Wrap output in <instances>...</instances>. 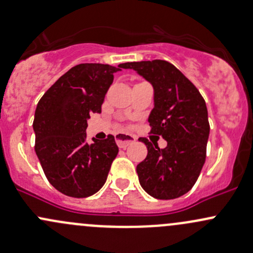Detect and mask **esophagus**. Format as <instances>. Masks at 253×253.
Returning a JSON list of instances; mask_svg holds the SVG:
<instances>
[{"mask_svg": "<svg viewBox=\"0 0 253 253\" xmlns=\"http://www.w3.org/2000/svg\"><path fill=\"white\" fill-rule=\"evenodd\" d=\"M116 141H117V145H118L119 148H126L127 146H130L131 143H134L136 140H135V137L132 136V135L121 132V134L116 135Z\"/></svg>", "mask_w": 253, "mask_h": 253, "instance_id": "34e87169", "label": "esophagus"}]
</instances>
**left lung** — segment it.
<instances>
[{
    "label": "left lung",
    "instance_id": "obj_1",
    "mask_svg": "<svg viewBox=\"0 0 253 253\" xmlns=\"http://www.w3.org/2000/svg\"><path fill=\"white\" fill-rule=\"evenodd\" d=\"M153 86L152 134L168 142L159 148L146 138L147 157L136 167L141 187L156 199H175L191 191L206 158L210 126L199 90L172 64L164 60L123 64Z\"/></svg>",
    "mask_w": 253,
    "mask_h": 253
}]
</instances>
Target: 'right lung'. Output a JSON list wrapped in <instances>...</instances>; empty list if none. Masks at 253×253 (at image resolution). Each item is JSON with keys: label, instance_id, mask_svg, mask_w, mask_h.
Listing matches in <instances>:
<instances>
[{"label": "right lung", "instance_id": "add662e5", "mask_svg": "<svg viewBox=\"0 0 253 253\" xmlns=\"http://www.w3.org/2000/svg\"><path fill=\"white\" fill-rule=\"evenodd\" d=\"M118 67L80 64L61 76L37 104L34 119L35 152L45 177L55 189L86 198L101 189L118 154L115 136L86 142L91 113H101L105 95Z\"/></svg>", "mask_w": 253, "mask_h": 253}]
</instances>
